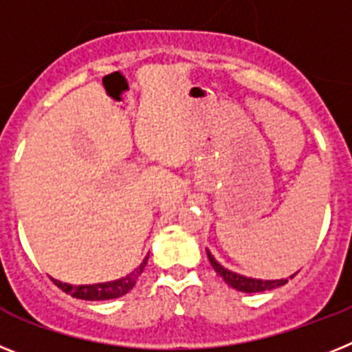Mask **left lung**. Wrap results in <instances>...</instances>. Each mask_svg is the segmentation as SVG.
Wrapping results in <instances>:
<instances>
[{"instance_id": "obj_1", "label": "left lung", "mask_w": 352, "mask_h": 352, "mask_svg": "<svg viewBox=\"0 0 352 352\" xmlns=\"http://www.w3.org/2000/svg\"><path fill=\"white\" fill-rule=\"evenodd\" d=\"M207 256H209V262L210 265L214 267V271L219 274V276L235 290H241V292H264V290H271V289H276V287H282L285 285L289 280H256V278H248V276H243V274H237L234 271H228L227 267H223L212 255L210 252L207 250ZM296 274H292L290 278H294Z\"/></svg>"}]
</instances>
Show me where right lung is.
Segmentation results:
<instances>
[{"mask_svg": "<svg viewBox=\"0 0 352 352\" xmlns=\"http://www.w3.org/2000/svg\"><path fill=\"white\" fill-rule=\"evenodd\" d=\"M146 261H148V256H145V261L140 264L138 269H134L133 273L120 278V280H115V282L94 283V285H70V283H62L60 280H54V278H51V280H53V283L58 287V289H62L63 292H67V294L72 296V298L85 299V301H104V299H115L127 294V292L133 289L136 280H138V276L143 273V269H145Z\"/></svg>", "mask_w": 352, "mask_h": 352, "instance_id": "1", "label": "right lung"}]
</instances>
